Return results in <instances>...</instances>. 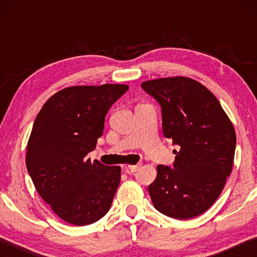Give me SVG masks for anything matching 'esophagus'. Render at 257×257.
Segmentation results:
<instances>
[{
	"label": "esophagus",
	"instance_id": "obj_1",
	"mask_svg": "<svg viewBox=\"0 0 257 257\" xmlns=\"http://www.w3.org/2000/svg\"><path fill=\"white\" fill-rule=\"evenodd\" d=\"M139 167H141V164H136V165H130V167H125L124 168V171L127 173H135L136 172Z\"/></svg>",
	"mask_w": 257,
	"mask_h": 257
}]
</instances>
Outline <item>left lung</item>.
I'll return each mask as SVG.
<instances>
[{
	"label": "left lung",
	"mask_w": 257,
	"mask_h": 257,
	"mask_svg": "<svg viewBox=\"0 0 257 257\" xmlns=\"http://www.w3.org/2000/svg\"><path fill=\"white\" fill-rule=\"evenodd\" d=\"M142 88L160 104L164 137L180 147L173 168L158 165L149 186L153 205L175 219L198 216L220 196L231 173L233 125L214 95L190 78L150 80Z\"/></svg>",
	"instance_id": "1"
}]
</instances>
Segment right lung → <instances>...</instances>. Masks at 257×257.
Listing matches in <instances>:
<instances>
[{
	"instance_id": "1",
	"label": "right lung",
	"mask_w": 257,
	"mask_h": 257,
	"mask_svg": "<svg viewBox=\"0 0 257 257\" xmlns=\"http://www.w3.org/2000/svg\"><path fill=\"white\" fill-rule=\"evenodd\" d=\"M128 89L112 84L68 87L54 94L35 120L27 170L41 197L68 223H94L110 210L121 169L92 163L86 155L103 135L110 107Z\"/></svg>"
}]
</instances>
